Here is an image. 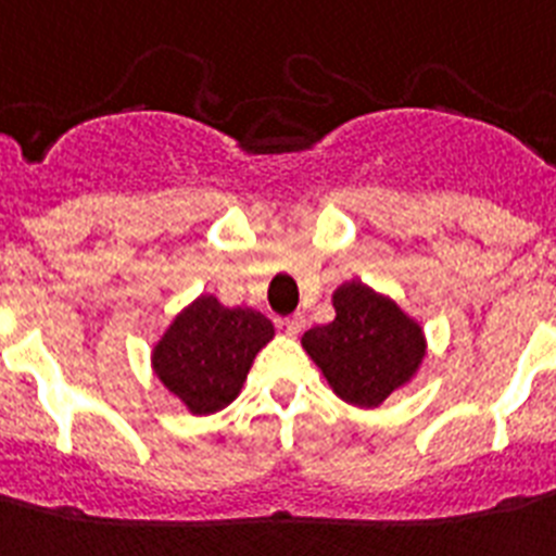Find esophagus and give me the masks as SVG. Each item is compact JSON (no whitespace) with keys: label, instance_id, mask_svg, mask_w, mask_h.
I'll return each instance as SVG.
<instances>
[{"label":"esophagus","instance_id":"1","mask_svg":"<svg viewBox=\"0 0 556 556\" xmlns=\"http://www.w3.org/2000/svg\"><path fill=\"white\" fill-rule=\"evenodd\" d=\"M282 327L288 336H299V332H302V327H305V316H302V313H293V316L282 318Z\"/></svg>","mask_w":556,"mask_h":556}]
</instances>
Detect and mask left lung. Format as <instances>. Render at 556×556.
I'll list each match as a JSON object with an SVG mask.
<instances>
[{
  "label": "left lung",
  "instance_id": "1",
  "mask_svg": "<svg viewBox=\"0 0 556 556\" xmlns=\"http://www.w3.org/2000/svg\"><path fill=\"white\" fill-rule=\"evenodd\" d=\"M332 305L336 318L307 330L302 344L338 397L361 408L380 405L417 371L422 330L392 299L361 282L341 285Z\"/></svg>",
  "mask_w": 556,
  "mask_h": 556
}]
</instances>
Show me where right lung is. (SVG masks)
<instances>
[{
    "instance_id": "add662e5",
    "label": "right lung",
    "mask_w": 556,
    "mask_h": 556,
    "mask_svg": "<svg viewBox=\"0 0 556 556\" xmlns=\"http://www.w3.org/2000/svg\"><path fill=\"white\" fill-rule=\"evenodd\" d=\"M271 338L263 313L201 296L164 332L153 369L192 414H212L238 397L251 361Z\"/></svg>"
}]
</instances>
